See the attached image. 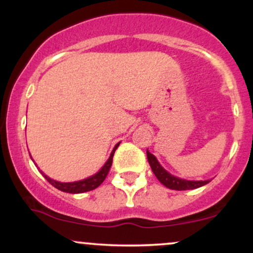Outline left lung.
Instances as JSON below:
<instances>
[{
    "instance_id": "8db88e82",
    "label": "left lung",
    "mask_w": 253,
    "mask_h": 253,
    "mask_svg": "<svg viewBox=\"0 0 253 253\" xmlns=\"http://www.w3.org/2000/svg\"><path fill=\"white\" fill-rule=\"evenodd\" d=\"M147 155V161H149L151 169H152L155 176L158 178V181L162 184L165 185L167 188L172 190H189V189H196V188L202 187V185L210 183V179L207 181H187V179L178 178V177L171 175L170 172H168L167 170L158 163L157 158L152 153H150L149 151H146Z\"/></svg>"
}]
</instances>
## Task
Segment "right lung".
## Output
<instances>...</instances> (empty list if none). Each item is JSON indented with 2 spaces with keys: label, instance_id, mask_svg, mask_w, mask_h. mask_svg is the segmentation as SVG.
<instances>
[{
  "label": "right lung",
  "instance_id": "right-lung-1",
  "mask_svg": "<svg viewBox=\"0 0 253 253\" xmlns=\"http://www.w3.org/2000/svg\"><path fill=\"white\" fill-rule=\"evenodd\" d=\"M119 144H120V143H119ZM119 144L115 145V147L113 149L112 153H110L108 161H107L106 164H104L103 167L101 168V170L98 171L97 173H95V175L90 176L85 179H82V181L63 183V182H58V181H54V179L50 178V177L46 176L45 173L42 172V171H40V172L42 173V176L45 177V178L47 179V181L50 182L54 188H57V189L64 191V193L80 194V193H85V191L94 190V189H96V188L104 181V179H106L107 175H108L109 169H110V167H112V163H113V156H114V152H115V150L118 149Z\"/></svg>",
  "mask_w": 253,
  "mask_h": 253
}]
</instances>
